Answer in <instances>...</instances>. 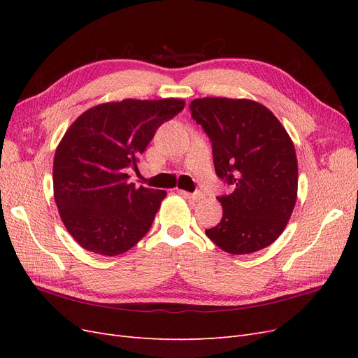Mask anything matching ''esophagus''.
Segmentation results:
<instances>
[{
  "instance_id": "1",
  "label": "esophagus",
  "mask_w": 358,
  "mask_h": 358,
  "mask_svg": "<svg viewBox=\"0 0 358 358\" xmlns=\"http://www.w3.org/2000/svg\"><path fill=\"white\" fill-rule=\"evenodd\" d=\"M179 194H180V196L185 197V199H188V200H192V201H199V200L203 199V192H200V191H197V192H187V191L179 189Z\"/></svg>"
}]
</instances>
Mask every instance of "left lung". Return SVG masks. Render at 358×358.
I'll return each instance as SVG.
<instances>
[{
	"label": "left lung",
	"mask_w": 358,
	"mask_h": 358,
	"mask_svg": "<svg viewBox=\"0 0 358 358\" xmlns=\"http://www.w3.org/2000/svg\"><path fill=\"white\" fill-rule=\"evenodd\" d=\"M189 109L210 138L216 175L234 187L218 199L222 220L206 236L234 255L270 246L297 200L299 166L287 129L266 106L248 99L204 96Z\"/></svg>",
	"instance_id": "8db88e82"
}]
</instances>
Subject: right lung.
Masks as SVG:
<instances>
[{"mask_svg":"<svg viewBox=\"0 0 358 358\" xmlns=\"http://www.w3.org/2000/svg\"><path fill=\"white\" fill-rule=\"evenodd\" d=\"M183 107L182 99H125L96 104L69 127L53 158V199L86 251L124 254L149 231L167 192L137 188L127 171Z\"/></svg>","mask_w":358,"mask_h":358,"instance_id":"add662e5","label":"right lung"}]
</instances>
